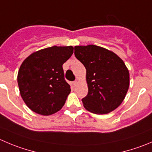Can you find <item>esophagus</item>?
Listing matches in <instances>:
<instances>
[{"mask_svg":"<svg viewBox=\"0 0 152 152\" xmlns=\"http://www.w3.org/2000/svg\"><path fill=\"white\" fill-rule=\"evenodd\" d=\"M77 83H78V82H77V80H75V81L72 82V84H73L74 86H77Z\"/></svg>","mask_w":152,"mask_h":152,"instance_id":"34e87169","label":"esophagus"}]
</instances>
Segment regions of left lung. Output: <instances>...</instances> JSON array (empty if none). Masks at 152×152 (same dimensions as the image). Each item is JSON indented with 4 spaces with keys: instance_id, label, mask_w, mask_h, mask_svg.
I'll list each match as a JSON object with an SVG mask.
<instances>
[{
    "instance_id": "1",
    "label": "left lung",
    "mask_w": 152,
    "mask_h": 152,
    "mask_svg": "<svg viewBox=\"0 0 152 152\" xmlns=\"http://www.w3.org/2000/svg\"><path fill=\"white\" fill-rule=\"evenodd\" d=\"M75 55L86 69L88 94L82 99L83 107L98 114L118 107L129 87V72L122 59L94 45L75 46Z\"/></svg>"
}]
</instances>
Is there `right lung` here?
Returning <instances> with one entry per match:
<instances>
[{"instance_id":"1","label":"right lung","mask_w":152,"mask_h":152,"mask_svg":"<svg viewBox=\"0 0 152 152\" xmlns=\"http://www.w3.org/2000/svg\"><path fill=\"white\" fill-rule=\"evenodd\" d=\"M73 50L72 46H53L32 53L23 62L18 84L21 98L31 110L48 115L63 107L71 92L63 65Z\"/></svg>"}]
</instances>
